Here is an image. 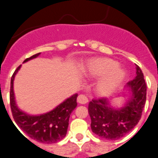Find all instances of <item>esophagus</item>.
I'll return each instance as SVG.
<instances>
[{
	"instance_id": "obj_1",
	"label": "esophagus",
	"mask_w": 158,
	"mask_h": 158,
	"mask_svg": "<svg viewBox=\"0 0 158 158\" xmlns=\"http://www.w3.org/2000/svg\"><path fill=\"white\" fill-rule=\"evenodd\" d=\"M77 101L80 104H85L88 102V98H87V96L85 95L81 94L78 96Z\"/></svg>"
}]
</instances>
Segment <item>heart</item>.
Returning a JSON list of instances; mask_svg holds the SVG:
<instances>
[{"mask_svg": "<svg viewBox=\"0 0 158 158\" xmlns=\"http://www.w3.org/2000/svg\"><path fill=\"white\" fill-rule=\"evenodd\" d=\"M86 74L94 78L102 76L96 86L99 96L110 94L125 77L124 71L117 66V62L108 58H96L89 61Z\"/></svg>", "mask_w": 158, "mask_h": 158, "instance_id": "1", "label": "heart"}]
</instances>
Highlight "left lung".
<instances>
[{
  "instance_id": "1",
  "label": "left lung",
  "mask_w": 158,
  "mask_h": 158,
  "mask_svg": "<svg viewBox=\"0 0 158 158\" xmlns=\"http://www.w3.org/2000/svg\"><path fill=\"white\" fill-rule=\"evenodd\" d=\"M137 76L127 82L132 97L119 110L109 106L105 98L93 99L89 103L91 129L94 134L106 140L120 139L132 131L140 120L146 102L147 83L140 67L136 65Z\"/></svg>"
}]
</instances>
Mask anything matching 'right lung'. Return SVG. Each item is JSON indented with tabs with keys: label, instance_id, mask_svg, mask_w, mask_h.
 I'll return each mask as SVG.
<instances>
[{
	"label": "right lung",
	"instance_id": "obj_1",
	"mask_svg": "<svg viewBox=\"0 0 158 158\" xmlns=\"http://www.w3.org/2000/svg\"><path fill=\"white\" fill-rule=\"evenodd\" d=\"M39 55L40 53L34 55L26 59L24 62ZM20 68L21 65L16 69L10 79V105L15 123L30 138L38 142L53 143L60 141L66 135L70 114L77 106L78 94L72 96L49 113L40 116H29L17 107L15 100L13 82L15 76Z\"/></svg>",
	"mask_w": 158,
	"mask_h": 158
}]
</instances>
